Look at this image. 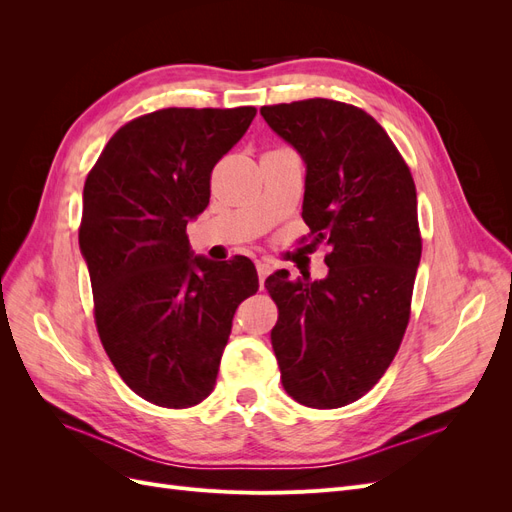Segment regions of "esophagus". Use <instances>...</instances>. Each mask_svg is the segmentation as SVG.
I'll return each mask as SVG.
<instances>
[{"instance_id":"esophagus-1","label":"esophagus","mask_w":512,"mask_h":512,"mask_svg":"<svg viewBox=\"0 0 512 512\" xmlns=\"http://www.w3.org/2000/svg\"><path fill=\"white\" fill-rule=\"evenodd\" d=\"M256 271H258V282H260V288H262V286H265V280L269 277V273L273 271V265L269 260H258Z\"/></svg>"}]
</instances>
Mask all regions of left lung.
<instances>
[{
    "label": "left lung",
    "instance_id": "obj_1",
    "mask_svg": "<svg viewBox=\"0 0 512 512\" xmlns=\"http://www.w3.org/2000/svg\"><path fill=\"white\" fill-rule=\"evenodd\" d=\"M307 164L305 241L324 243L320 282L267 277L271 344L286 393L331 410L361 399L393 363L410 322L421 262L416 188L391 136L363 108L312 98L262 106Z\"/></svg>",
    "mask_w": 512,
    "mask_h": 512
}]
</instances>
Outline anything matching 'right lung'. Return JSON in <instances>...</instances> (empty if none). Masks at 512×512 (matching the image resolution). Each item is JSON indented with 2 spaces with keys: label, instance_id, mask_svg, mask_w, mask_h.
Segmentation results:
<instances>
[{
  "label": "right lung",
  "instance_id": "obj_1",
  "mask_svg": "<svg viewBox=\"0 0 512 512\" xmlns=\"http://www.w3.org/2000/svg\"><path fill=\"white\" fill-rule=\"evenodd\" d=\"M254 106L162 108L121 126L89 170L79 226L100 342L130 389L192 408L215 386L250 258L192 256L185 226L205 211L211 170L250 128Z\"/></svg>",
  "mask_w": 512,
  "mask_h": 512
}]
</instances>
